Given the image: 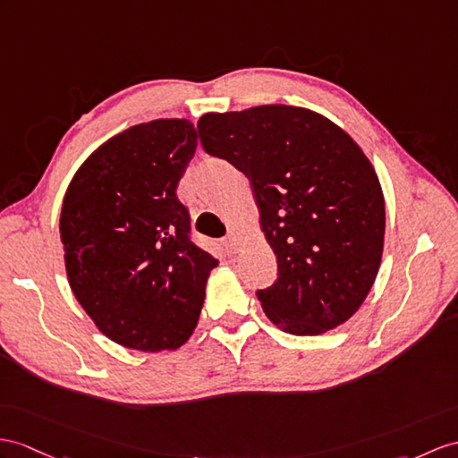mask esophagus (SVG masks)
Listing matches in <instances>:
<instances>
[{"instance_id":"34e87169","label":"esophagus","mask_w":458,"mask_h":458,"mask_svg":"<svg viewBox=\"0 0 458 458\" xmlns=\"http://www.w3.org/2000/svg\"><path fill=\"white\" fill-rule=\"evenodd\" d=\"M225 249L229 252H239V249H241V237L237 235V233H229L227 239H225Z\"/></svg>"}]
</instances>
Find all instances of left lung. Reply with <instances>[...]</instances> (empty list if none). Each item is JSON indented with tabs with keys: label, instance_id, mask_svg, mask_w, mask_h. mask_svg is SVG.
<instances>
[{
	"label": "left lung",
	"instance_id": "1",
	"mask_svg": "<svg viewBox=\"0 0 458 458\" xmlns=\"http://www.w3.org/2000/svg\"><path fill=\"white\" fill-rule=\"evenodd\" d=\"M208 155L249 176L277 280L259 295L266 317L295 336L340 327L375 282L385 198L361 148L309 108L252 106L198 120Z\"/></svg>",
	"mask_w": 458,
	"mask_h": 458
}]
</instances>
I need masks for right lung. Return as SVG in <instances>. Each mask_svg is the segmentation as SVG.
Returning a JSON list of instances; mask_svg holds the SVG:
<instances>
[{"label": "right lung", "instance_id": "add662e5", "mask_svg": "<svg viewBox=\"0 0 458 458\" xmlns=\"http://www.w3.org/2000/svg\"><path fill=\"white\" fill-rule=\"evenodd\" d=\"M196 145L184 118L131 126L89 155L64 196L70 287L124 348L176 350L198 325L217 260L191 241V216L176 198Z\"/></svg>", "mask_w": 458, "mask_h": 458}]
</instances>
